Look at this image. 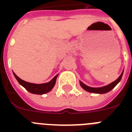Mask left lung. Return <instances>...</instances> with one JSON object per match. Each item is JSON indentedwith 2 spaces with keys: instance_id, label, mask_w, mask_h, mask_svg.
Segmentation results:
<instances>
[{
  "instance_id": "1",
  "label": "left lung",
  "mask_w": 132,
  "mask_h": 132,
  "mask_svg": "<svg viewBox=\"0 0 132 132\" xmlns=\"http://www.w3.org/2000/svg\"><path fill=\"white\" fill-rule=\"evenodd\" d=\"M123 71H122V73H121V75H120L118 78L116 79V80H114V82L110 83L109 85H106V86H104L102 87H97V88H94V87H88L87 85H86L85 84H84L82 81H79L80 82V85L81 86L82 88L84 90H85L86 91L89 92V93H96V94H104V93H108L109 91H110L111 90H112L114 87H116L118 83H119V82L120 81L122 77V75H123Z\"/></svg>"
}]
</instances>
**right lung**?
<instances>
[{"instance_id": "right-lung-1", "label": "right lung", "mask_w": 132, "mask_h": 132, "mask_svg": "<svg viewBox=\"0 0 132 132\" xmlns=\"http://www.w3.org/2000/svg\"><path fill=\"white\" fill-rule=\"evenodd\" d=\"M13 74L16 80H18V82L20 83V85L24 87L30 93L35 94H44L51 91L55 86V85L56 79H57V77L58 76V75H55L52 80H50V82H46V83L35 84L26 82L25 80H22L14 72Z\"/></svg>"}]
</instances>
